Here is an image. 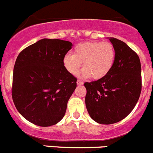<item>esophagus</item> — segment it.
I'll return each instance as SVG.
<instances>
[{"instance_id": "obj_1", "label": "esophagus", "mask_w": 153, "mask_h": 153, "mask_svg": "<svg viewBox=\"0 0 153 153\" xmlns=\"http://www.w3.org/2000/svg\"><path fill=\"white\" fill-rule=\"evenodd\" d=\"M76 83H77L78 85H82V84H83V82H82V81H81L80 79H78L77 82H76Z\"/></svg>"}]
</instances>
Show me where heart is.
<instances>
[{"mask_svg":"<svg viewBox=\"0 0 153 153\" xmlns=\"http://www.w3.org/2000/svg\"><path fill=\"white\" fill-rule=\"evenodd\" d=\"M116 52L110 42H86L77 45L72 54H67L63 64L70 74H77L82 62V76L94 79L104 78L111 71Z\"/></svg>","mask_w":153,"mask_h":153,"instance_id":"b5f03b06","label":"heart"}]
</instances>
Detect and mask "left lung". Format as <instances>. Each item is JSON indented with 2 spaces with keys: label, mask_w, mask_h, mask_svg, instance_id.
I'll list each match as a JSON object with an SVG mask.
<instances>
[{
  "label": "left lung",
  "mask_w": 153,
  "mask_h": 153,
  "mask_svg": "<svg viewBox=\"0 0 153 153\" xmlns=\"http://www.w3.org/2000/svg\"><path fill=\"white\" fill-rule=\"evenodd\" d=\"M109 40L116 52L111 71L102 79L84 83L88 114L94 121L103 125L125 119L136 105L142 87L137 54L122 40L114 37Z\"/></svg>",
  "instance_id": "obj_1"
}]
</instances>
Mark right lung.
<instances>
[{
    "label": "right lung",
    "mask_w": 153,
    "mask_h": 153,
    "mask_svg": "<svg viewBox=\"0 0 153 153\" xmlns=\"http://www.w3.org/2000/svg\"><path fill=\"white\" fill-rule=\"evenodd\" d=\"M72 43L59 39H42L23 49L13 75L12 97L19 113L42 127L57 124L76 87L63 59Z\"/></svg>",
    "instance_id": "add662e5"
}]
</instances>
